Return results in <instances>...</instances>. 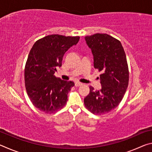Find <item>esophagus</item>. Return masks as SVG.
I'll use <instances>...</instances> for the list:
<instances>
[{
  "mask_svg": "<svg viewBox=\"0 0 152 152\" xmlns=\"http://www.w3.org/2000/svg\"><path fill=\"white\" fill-rule=\"evenodd\" d=\"M82 83H81V82H80L78 81L75 82V86H82Z\"/></svg>",
  "mask_w": 152,
  "mask_h": 152,
  "instance_id": "esophagus-1",
  "label": "esophagus"
}]
</instances>
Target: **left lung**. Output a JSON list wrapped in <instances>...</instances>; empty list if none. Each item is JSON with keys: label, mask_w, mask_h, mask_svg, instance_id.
I'll return each mask as SVG.
<instances>
[{"label": "left lung", "mask_w": 152, "mask_h": 152, "mask_svg": "<svg viewBox=\"0 0 152 152\" xmlns=\"http://www.w3.org/2000/svg\"><path fill=\"white\" fill-rule=\"evenodd\" d=\"M84 39L93 55L94 67L102 72L101 89L95 91L90 86L84 104L93 114H105L119 105L127 88L129 70L126 55L119 41L108 34L96 33Z\"/></svg>", "instance_id": "8db88e82"}]
</instances>
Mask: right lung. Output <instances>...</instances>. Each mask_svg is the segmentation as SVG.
Listing matches in <instances>:
<instances>
[{
	"instance_id": "obj_1",
	"label": "right lung",
	"mask_w": 152,
	"mask_h": 152,
	"mask_svg": "<svg viewBox=\"0 0 152 152\" xmlns=\"http://www.w3.org/2000/svg\"><path fill=\"white\" fill-rule=\"evenodd\" d=\"M79 39L78 36L50 35L33 45L25 65V84L31 101L41 111L53 113L66 104L74 83L56 78L54 73L61 66L64 53Z\"/></svg>"
}]
</instances>
